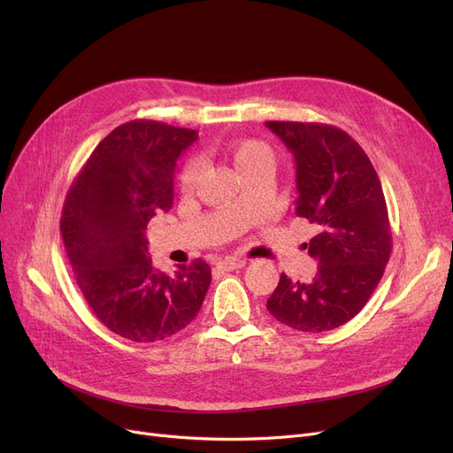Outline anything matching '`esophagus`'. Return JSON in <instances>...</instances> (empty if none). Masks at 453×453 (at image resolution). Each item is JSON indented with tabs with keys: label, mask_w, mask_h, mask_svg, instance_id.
I'll return each mask as SVG.
<instances>
[{
	"label": "esophagus",
	"mask_w": 453,
	"mask_h": 453,
	"mask_svg": "<svg viewBox=\"0 0 453 453\" xmlns=\"http://www.w3.org/2000/svg\"><path fill=\"white\" fill-rule=\"evenodd\" d=\"M246 265H248V260H244V258H234V257H226L224 260H220V263H217V266L222 268V270H226V272L244 268Z\"/></svg>",
	"instance_id": "esophagus-1"
}]
</instances>
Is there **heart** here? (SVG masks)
<instances>
[{"label":"heart","instance_id":"obj_1","mask_svg":"<svg viewBox=\"0 0 453 453\" xmlns=\"http://www.w3.org/2000/svg\"><path fill=\"white\" fill-rule=\"evenodd\" d=\"M227 154L242 178H246L257 171H263V169L273 171L275 156H273L272 149L263 141H255V139L234 141L227 147ZM198 174H200V163L196 159L188 161L181 173L183 188L193 187Z\"/></svg>","mask_w":453,"mask_h":453}]
</instances>
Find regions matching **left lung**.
<instances>
[{
  "label": "left lung",
  "instance_id": "1",
  "mask_svg": "<svg viewBox=\"0 0 453 453\" xmlns=\"http://www.w3.org/2000/svg\"><path fill=\"white\" fill-rule=\"evenodd\" d=\"M296 165V214L318 226L304 244L316 275H280L268 312L301 332H325L358 314L384 275L391 231L382 185L364 149L336 127L266 123Z\"/></svg>",
  "mask_w": 453,
  "mask_h": 453
}]
</instances>
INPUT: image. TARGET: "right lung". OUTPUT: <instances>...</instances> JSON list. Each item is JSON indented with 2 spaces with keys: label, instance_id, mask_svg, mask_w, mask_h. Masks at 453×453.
I'll use <instances>...</instances> for the list:
<instances>
[{
  "label": "right lung",
  "instance_id": "add662e5",
  "mask_svg": "<svg viewBox=\"0 0 453 453\" xmlns=\"http://www.w3.org/2000/svg\"><path fill=\"white\" fill-rule=\"evenodd\" d=\"M196 130L156 121L117 127L71 187L60 220L77 284L93 314L132 342H159L200 312L211 268L196 258L173 273L154 268L147 224L173 207L180 156Z\"/></svg>",
  "mask_w": 453,
  "mask_h": 453
}]
</instances>
